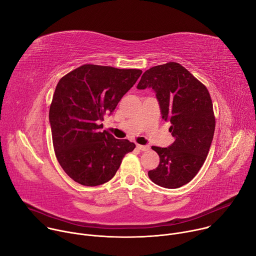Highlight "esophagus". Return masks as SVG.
Masks as SVG:
<instances>
[{"label":"esophagus","mask_w":256,"mask_h":256,"mask_svg":"<svg viewBox=\"0 0 256 256\" xmlns=\"http://www.w3.org/2000/svg\"><path fill=\"white\" fill-rule=\"evenodd\" d=\"M136 148L140 150V151H148L149 149H150V147L149 146H144V144H136Z\"/></svg>","instance_id":"esophagus-1"}]
</instances>
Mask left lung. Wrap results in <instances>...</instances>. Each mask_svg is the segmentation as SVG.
I'll use <instances>...</instances> for the list:
<instances>
[{"instance_id": "left-lung-1", "label": "left lung", "mask_w": 256, "mask_h": 256, "mask_svg": "<svg viewBox=\"0 0 256 256\" xmlns=\"http://www.w3.org/2000/svg\"><path fill=\"white\" fill-rule=\"evenodd\" d=\"M138 89L152 88L162 118L171 124L174 142L167 148L153 146L160 157L150 179L159 186L178 188L198 174L214 138L216 120L206 87L178 62H170L146 70Z\"/></svg>"}]
</instances>
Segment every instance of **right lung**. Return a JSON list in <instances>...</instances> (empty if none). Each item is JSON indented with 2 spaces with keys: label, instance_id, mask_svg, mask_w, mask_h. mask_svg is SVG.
<instances>
[{
  "label": "right lung",
  "instance_id": "1",
  "mask_svg": "<svg viewBox=\"0 0 256 256\" xmlns=\"http://www.w3.org/2000/svg\"><path fill=\"white\" fill-rule=\"evenodd\" d=\"M136 68L83 64L58 83L50 108L54 149L64 171L85 186L110 180L136 144L100 132L142 74Z\"/></svg>",
  "mask_w": 256,
  "mask_h": 256
}]
</instances>
